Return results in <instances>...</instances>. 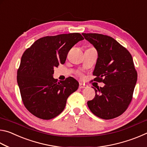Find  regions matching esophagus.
<instances>
[{
    "instance_id": "esophagus-1",
    "label": "esophagus",
    "mask_w": 147,
    "mask_h": 147,
    "mask_svg": "<svg viewBox=\"0 0 147 147\" xmlns=\"http://www.w3.org/2000/svg\"><path fill=\"white\" fill-rule=\"evenodd\" d=\"M87 88V86L85 85V84L80 83V84H79V88L82 89V88Z\"/></svg>"
}]
</instances>
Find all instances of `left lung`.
Masks as SVG:
<instances>
[{
  "label": "left lung",
  "mask_w": 147,
  "mask_h": 147,
  "mask_svg": "<svg viewBox=\"0 0 147 147\" xmlns=\"http://www.w3.org/2000/svg\"><path fill=\"white\" fill-rule=\"evenodd\" d=\"M82 35L98 53L93 73L96 76L94 80L105 84L97 90L93 88L95 96L88 101V106L94 115L101 119L115 118L125 111L132 99L138 79L132 57L111 37L91 33Z\"/></svg>",
  "instance_id": "obj_1"
}]
</instances>
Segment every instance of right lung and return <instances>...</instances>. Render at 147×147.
<instances>
[{
    "label": "right lung",
    "mask_w": 147,
    "mask_h": 147,
    "mask_svg": "<svg viewBox=\"0 0 147 147\" xmlns=\"http://www.w3.org/2000/svg\"><path fill=\"white\" fill-rule=\"evenodd\" d=\"M84 39L79 33L46 36L36 41L23 54L17 84L26 108L37 117L49 120L65 108L67 99L78 88L73 77L53 78L54 69L65 62L69 51Z\"/></svg>",
    "instance_id": "right-lung-1"
}]
</instances>
